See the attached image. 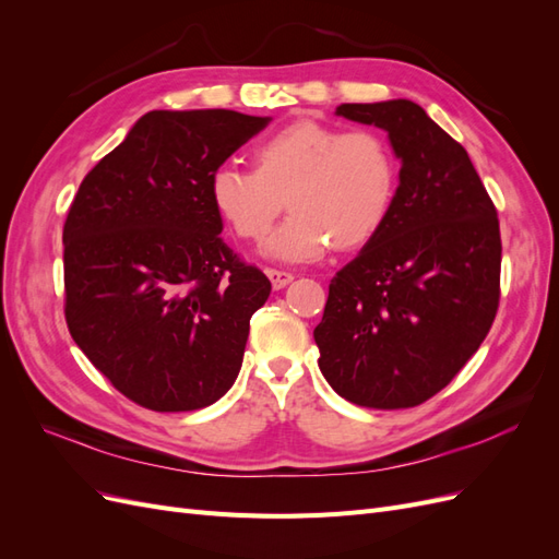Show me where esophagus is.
Masks as SVG:
<instances>
[{"mask_svg": "<svg viewBox=\"0 0 559 559\" xmlns=\"http://www.w3.org/2000/svg\"><path fill=\"white\" fill-rule=\"evenodd\" d=\"M265 275L270 277V282H273V289H284V286L294 280L292 273H286V270H277V267H267Z\"/></svg>", "mask_w": 559, "mask_h": 559, "instance_id": "obj_1", "label": "esophagus"}]
</instances>
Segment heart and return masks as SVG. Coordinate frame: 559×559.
Instances as JSON below:
<instances>
[{
    "instance_id": "obj_1",
    "label": "heart",
    "mask_w": 559,
    "mask_h": 559,
    "mask_svg": "<svg viewBox=\"0 0 559 559\" xmlns=\"http://www.w3.org/2000/svg\"><path fill=\"white\" fill-rule=\"evenodd\" d=\"M399 189V160L378 130H345L298 118L253 146V170L216 167L210 195L235 235L261 242L284 207L294 210L265 251L312 261L331 245L354 251L386 224Z\"/></svg>"
}]
</instances>
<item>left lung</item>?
Instances as JSON below:
<instances>
[{"label": "left lung", "instance_id": "8db88e82", "mask_svg": "<svg viewBox=\"0 0 559 559\" xmlns=\"http://www.w3.org/2000/svg\"><path fill=\"white\" fill-rule=\"evenodd\" d=\"M335 114L386 130L401 173L386 224L329 284L319 368L352 403L413 408L450 384L492 329L497 210L466 148L411 99Z\"/></svg>", "mask_w": 559, "mask_h": 559}]
</instances>
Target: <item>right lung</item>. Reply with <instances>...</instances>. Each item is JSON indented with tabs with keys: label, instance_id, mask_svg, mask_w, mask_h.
Masks as SVG:
<instances>
[{
	"label": "right lung",
	"instance_id": "obj_1",
	"mask_svg": "<svg viewBox=\"0 0 559 559\" xmlns=\"http://www.w3.org/2000/svg\"><path fill=\"white\" fill-rule=\"evenodd\" d=\"M267 116L148 111L67 214L64 319L118 392L156 413L212 405L240 373L270 280L222 240L210 179Z\"/></svg>",
	"mask_w": 559,
	"mask_h": 559
}]
</instances>
